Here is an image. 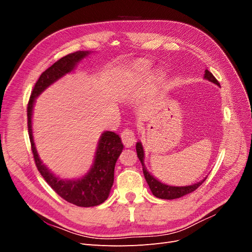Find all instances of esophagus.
<instances>
[{"label": "esophagus", "instance_id": "obj_1", "mask_svg": "<svg viewBox=\"0 0 252 252\" xmlns=\"http://www.w3.org/2000/svg\"><path fill=\"white\" fill-rule=\"evenodd\" d=\"M122 142L125 145L126 147H131L132 145L135 143V135L134 131L132 129H125V130L121 134Z\"/></svg>", "mask_w": 252, "mask_h": 252}]
</instances>
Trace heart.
<instances>
[{
    "mask_svg": "<svg viewBox=\"0 0 252 252\" xmlns=\"http://www.w3.org/2000/svg\"><path fill=\"white\" fill-rule=\"evenodd\" d=\"M150 63L142 62L134 65L130 70H128L124 75L123 84L126 86H134L138 83L146 80L150 74Z\"/></svg>",
    "mask_w": 252,
    "mask_h": 252,
    "instance_id": "b5f03b06",
    "label": "heart"
}]
</instances>
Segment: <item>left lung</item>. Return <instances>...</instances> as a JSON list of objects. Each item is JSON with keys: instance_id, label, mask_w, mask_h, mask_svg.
<instances>
[{"instance_id": "8db88e82", "label": "left lung", "mask_w": 252, "mask_h": 252, "mask_svg": "<svg viewBox=\"0 0 252 252\" xmlns=\"http://www.w3.org/2000/svg\"><path fill=\"white\" fill-rule=\"evenodd\" d=\"M204 79L207 80L216 85L220 86V83L217 81V79L213 77V74L211 72H209L207 69H205V74H204ZM136 148V154H138V158H140V161L142 163L143 166V172H144V177L146 179L147 184L151 190L152 194L155 196L158 197V199H164V200H173V199H179L181 196H184L190 192L194 191V190L201 186L204 181L206 180V178H204L202 181L196 182L192 185H188V186H170L167 185L165 183H162L161 181H158V179H156L154 175H152L146 168L145 166V152H144V148L143 145L141 142H136L135 145Z\"/></svg>"}]
</instances>
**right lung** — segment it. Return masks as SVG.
<instances>
[{
  "mask_svg": "<svg viewBox=\"0 0 252 252\" xmlns=\"http://www.w3.org/2000/svg\"><path fill=\"white\" fill-rule=\"evenodd\" d=\"M90 53V51H75L60 59L45 70L35 83L27 107L29 139L37 170L61 197L80 207H93L107 200L113 185L114 166L124 148L121 138L113 131H104L98 139L90 169L79 179H61L43 164L37 154L33 141L32 113L36 97L53 83L72 72L81 61Z\"/></svg>",
  "mask_w": 252,
  "mask_h": 252,
  "instance_id": "obj_1",
  "label": "right lung"
}]
</instances>
